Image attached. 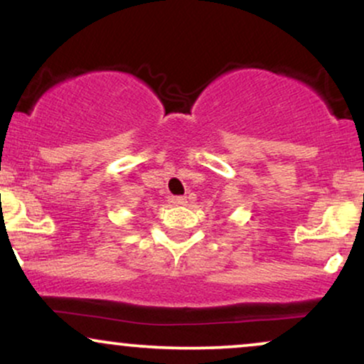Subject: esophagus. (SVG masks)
I'll return each mask as SVG.
<instances>
[{
	"instance_id": "34e87169",
	"label": "esophagus",
	"mask_w": 364,
	"mask_h": 364,
	"mask_svg": "<svg viewBox=\"0 0 364 364\" xmlns=\"http://www.w3.org/2000/svg\"><path fill=\"white\" fill-rule=\"evenodd\" d=\"M172 204H175V205H186L187 204V197H183V196L172 197Z\"/></svg>"
}]
</instances>
